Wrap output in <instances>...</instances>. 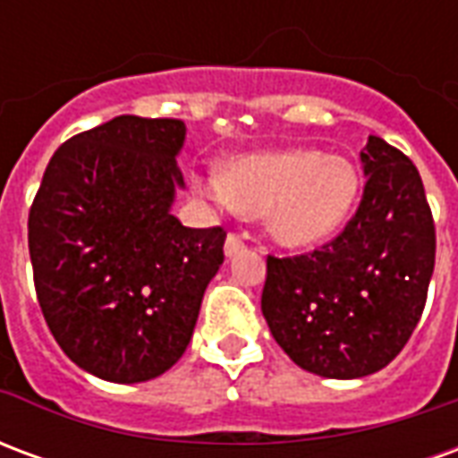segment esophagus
I'll return each mask as SVG.
<instances>
[{
  "label": "esophagus",
  "instance_id": "1",
  "mask_svg": "<svg viewBox=\"0 0 458 458\" xmlns=\"http://www.w3.org/2000/svg\"><path fill=\"white\" fill-rule=\"evenodd\" d=\"M242 245H245V240L240 238L238 233H228V238H225V255L233 258L238 250H242Z\"/></svg>",
  "mask_w": 458,
  "mask_h": 458
}]
</instances>
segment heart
<instances>
[{"label":"heart","instance_id":"1","mask_svg":"<svg viewBox=\"0 0 458 458\" xmlns=\"http://www.w3.org/2000/svg\"><path fill=\"white\" fill-rule=\"evenodd\" d=\"M193 191L245 216H265L272 238L304 248L334 235L358 199L348 159L314 149L258 151L230 159L220 174H193Z\"/></svg>","mask_w":458,"mask_h":458}]
</instances>
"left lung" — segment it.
I'll list each match as a JSON object with an SVG mask.
<instances>
[{"mask_svg":"<svg viewBox=\"0 0 458 458\" xmlns=\"http://www.w3.org/2000/svg\"><path fill=\"white\" fill-rule=\"evenodd\" d=\"M363 199L336 238L307 255H267L262 314L309 373L351 380L400 353L422 317L434 272L432 208L403 151L368 137Z\"/></svg>","mask_w":458,"mask_h":458,"instance_id":"1","label":"left lung"}]
</instances>
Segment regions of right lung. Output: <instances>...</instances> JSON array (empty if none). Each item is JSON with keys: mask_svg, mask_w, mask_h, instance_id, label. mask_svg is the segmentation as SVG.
<instances>
[{"mask_svg": "<svg viewBox=\"0 0 458 458\" xmlns=\"http://www.w3.org/2000/svg\"><path fill=\"white\" fill-rule=\"evenodd\" d=\"M186 124L120 114L64 141L29 210L34 287L64 353L110 383L179 360L223 265L225 230L171 216Z\"/></svg>", "mask_w": 458, "mask_h": 458, "instance_id": "obj_1", "label": "right lung"}]
</instances>
